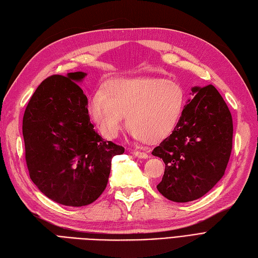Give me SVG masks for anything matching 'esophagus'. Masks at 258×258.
<instances>
[{
    "instance_id": "1",
    "label": "esophagus",
    "mask_w": 258,
    "mask_h": 258,
    "mask_svg": "<svg viewBox=\"0 0 258 258\" xmlns=\"http://www.w3.org/2000/svg\"><path fill=\"white\" fill-rule=\"evenodd\" d=\"M132 154H134L137 157H139V158H148L149 157V155L146 154L145 152L138 151V150H132Z\"/></svg>"
}]
</instances>
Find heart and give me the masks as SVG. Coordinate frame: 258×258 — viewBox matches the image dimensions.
<instances>
[{
	"instance_id": "1",
	"label": "heart",
	"mask_w": 258,
	"mask_h": 258,
	"mask_svg": "<svg viewBox=\"0 0 258 258\" xmlns=\"http://www.w3.org/2000/svg\"><path fill=\"white\" fill-rule=\"evenodd\" d=\"M185 105V93L178 82L142 77L109 80L88 100V112L106 139L119 135L127 115L131 136L156 143L175 130Z\"/></svg>"
}]
</instances>
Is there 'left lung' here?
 <instances>
[{
  "mask_svg": "<svg viewBox=\"0 0 258 258\" xmlns=\"http://www.w3.org/2000/svg\"><path fill=\"white\" fill-rule=\"evenodd\" d=\"M172 134L153 150L165 172L159 193L185 203L202 198L224 176L232 150V116L213 85L192 89Z\"/></svg>",
  "mask_w": 258,
  "mask_h": 258,
  "instance_id": "1",
  "label": "left lung"
}]
</instances>
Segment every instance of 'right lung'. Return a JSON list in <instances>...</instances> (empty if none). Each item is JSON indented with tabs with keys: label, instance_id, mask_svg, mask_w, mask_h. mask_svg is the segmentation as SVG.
<instances>
[{
	"label": "right lung",
	"instance_id": "add662e5",
	"mask_svg": "<svg viewBox=\"0 0 258 258\" xmlns=\"http://www.w3.org/2000/svg\"><path fill=\"white\" fill-rule=\"evenodd\" d=\"M86 74L53 75L30 97L23 119L30 179L48 199L66 206L91 204L108 182L112 158L124 148L94 130L88 99L77 85Z\"/></svg>",
	"mask_w": 258,
	"mask_h": 258
}]
</instances>
